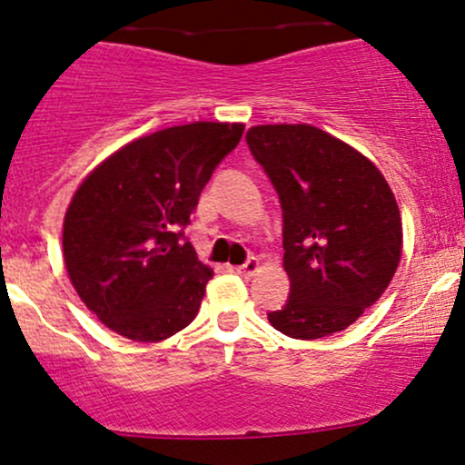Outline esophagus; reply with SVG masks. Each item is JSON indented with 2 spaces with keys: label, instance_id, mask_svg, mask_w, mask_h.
Instances as JSON below:
<instances>
[{
  "label": "esophagus",
  "instance_id": "1",
  "mask_svg": "<svg viewBox=\"0 0 465 465\" xmlns=\"http://www.w3.org/2000/svg\"><path fill=\"white\" fill-rule=\"evenodd\" d=\"M236 272L244 275V278H252V275H256L260 272V260L256 256H252L247 262L241 264V267H236Z\"/></svg>",
  "mask_w": 465,
  "mask_h": 465
}]
</instances>
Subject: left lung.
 Listing matches in <instances>:
<instances>
[{
    "label": "left lung",
    "mask_w": 465,
    "mask_h": 465,
    "mask_svg": "<svg viewBox=\"0 0 465 465\" xmlns=\"http://www.w3.org/2000/svg\"><path fill=\"white\" fill-rule=\"evenodd\" d=\"M247 143L282 205L291 293L269 322L298 340L344 331L400 267L404 233L395 193L371 158L315 125H253Z\"/></svg>",
    "instance_id": "8db88e82"
}]
</instances>
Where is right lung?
Listing matches in <instances>:
<instances>
[{
  "label": "right lung",
  "instance_id": "right-lung-1",
  "mask_svg": "<svg viewBox=\"0 0 465 465\" xmlns=\"http://www.w3.org/2000/svg\"><path fill=\"white\" fill-rule=\"evenodd\" d=\"M242 132L218 121L165 127L127 143L79 183L64 218L65 272L110 331L161 341L196 318L213 272L176 232Z\"/></svg>",
  "mask_w": 465,
  "mask_h": 465
}]
</instances>
